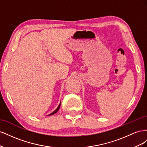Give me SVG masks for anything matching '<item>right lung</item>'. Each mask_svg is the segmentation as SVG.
Masks as SVG:
<instances>
[{
	"label": "right lung",
	"mask_w": 147,
	"mask_h": 147,
	"mask_svg": "<svg viewBox=\"0 0 147 147\" xmlns=\"http://www.w3.org/2000/svg\"><path fill=\"white\" fill-rule=\"evenodd\" d=\"M60 105H61V103H60V104H59V105L58 106V107H57L55 111H54V112H53V113H51L50 115H53V114H55V113H56L57 112V111H58L59 110V108H60Z\"/></svg>",
	"instance_id": "obj_1"
}]
</instances>
